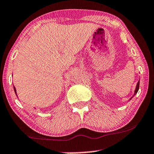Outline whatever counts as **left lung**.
<instances>
[{"mask_svg":"<svg viewBox=\"0 0 154 154\" xmlns=\"http://www.w3.org/2000/svg\"><path fill=\"white\" fill-rule=\"evenodd\" d=\"M139 84H140V81H138V84H137L136 88H135V94H134V95L136 94L137 92H138V89H139Z\"/></svg>","mask_w":154,"mask_h":154,"instance_id":"8db88e82","label":"left lung"}]
</instances>
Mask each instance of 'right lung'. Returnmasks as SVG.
<instances>
[{"mask_svg":"<svg viewBox=\"0 0 154 154\" xmlns=\"http://www.w3.org/2000/svg\"><path fill=\"white\" fill-rule=\"evenodd\" d=\"M14 91H15V93L16 94V88H15V87H14Z\"/></svg>","mask_w":154,"mask_h":154,"instance_id":"1","label":"right lung"}]
</instances>
